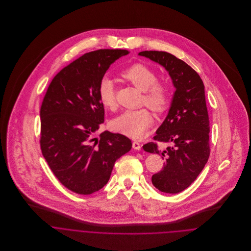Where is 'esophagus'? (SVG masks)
I'll return each instance as SVG.
<instances>
[{"label":"esophagus","mask_w":251,"mask_h":251,"mask_svg":"<svg viewBox=\"0 0 251 251\" xmlns=\"http://www.w3.org/2000/svg\"><path fill=\"white\" fill-rule=\"evenodd\" d=\"M132 147H133L134 150L139 151V150L141 149V144L139 143V142H137V141H133V142H132Z\"/></svg>","instance_id":"obj_1"}]
</instances>
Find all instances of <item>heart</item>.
<instances>
[{"label": "heart", "instance_id": "obj_1", "mask_svg": "<svg viewBox=\"0 0 251 251\" xmlns=\"http://www.w3.org/2000/svg\"><path fill=\"white\" fill-rule=\"evenodd\" d=\"M122 76L143 92L146 105L154 111H162L169 100V90L165 84L156 82V74L142 64H134L122 72ZM99 98L101 104L108 109L116 107V92L114 81L104 76L99 85ZM152 124V118L145 108L126 110L116 117L111 126L114 130L128 137H143Z\"/></svg>", "mask_w": 251, "mask_h": 251}]
</instances>
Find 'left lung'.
<instances>
[{
  "mask_svg": "<svg viewBox=\"0 0 251 251\" xmlns=\"http://www.w3.org/2000/svg\"><path fill=\"white\" fill-rule=\"evenodd\" d=\"M139 55L162 66L176 89L168 114L153 137L170 145L159 149L150 142L143 149L165 159L161 171L152 175V184L162 192L179 193L196 179L210 156L205 87L197 72L170 53L142 51Z\"/></svg>",
  "mask_w": 251,
  "mask_h": 251,
  "instance_id": "obj_1",
  "label": "left lung"
}]
</instances>
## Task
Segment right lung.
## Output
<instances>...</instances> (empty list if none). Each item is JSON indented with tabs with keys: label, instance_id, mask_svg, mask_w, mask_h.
<instances>
[{
	"label": "right lung",
	"instance_id": "obj_1",
	"mask_svg": "<svg viewBox=\"0 0 251 251\" xmlns=\"http://www.w3.org/2000/svg\"><path fill=\"white\" fill-rule=\"evenodd\" d=\"M127 50L89 52L51 81L40 108V148L50 169L67 188L89 195L110 179L118 158L132 147L129 138L96 131L104 122L99 85L109 67Z\"/></svg>",
	"mask_w": 251,
	"mask_h": 251
}]
</instances>
